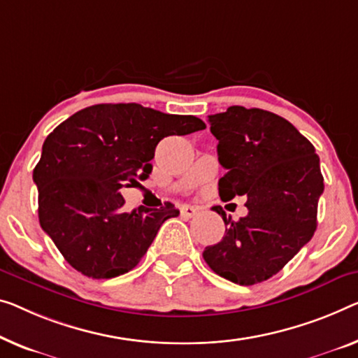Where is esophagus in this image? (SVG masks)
Here are the masks:
<instances>
[{
    "mask_svg": "<svg viewBox=\"0 0 358 358\" xmlns=\"http://www.w3.org/2000/svg\"><path fill=\"white\" fill-rule=\"evenodd\" d=\"M197 210H199V209H197L196 206H189V204H185V206L180 207L181 215H185V217H193V215H196Z\"/></svg>",
    "mask_w": 358,
    "mask_h": 358,
    "instance_id": "esophagus-1",
    "label": "esophagus"
}]
</instances>
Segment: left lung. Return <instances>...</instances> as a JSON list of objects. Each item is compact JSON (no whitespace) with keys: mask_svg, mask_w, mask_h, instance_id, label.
I'll return each mask as SVG.
<instances>
[{"mask_svg":"<svg viewBox=\"0 0 358 358\" xmlns=\"http://www.w3.org/2000/svg\"><path fill=\"white\" fill-rule=\"evenodd\" d=\"M218 140V180L223 201L248 196V215L227 218L225 236L202 257L217 275L250 286L278 273L317 230V207L324 185L315 148L286 119L264 109L231 106L209 115Z\"/></svg>","mask_w":358,"mask_h":358,"instance_id":"left-lung-1","label":"left lung"}]
</instances>
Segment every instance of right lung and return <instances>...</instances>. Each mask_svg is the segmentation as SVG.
Wrapping results in <instances>:
<instances>
[{
	"label": "right lung",
	"instance_id": "1",
	"mask_svg": "<svg viewBox=\"0 0 358 358\" xmlns=\"http://www.w3.org/2000/svg\"><path fill=\"white\" fill-rule=\"evenodd\" d=\"M194 115L164 114L141 104H96L57 125L34 169L40 225L80 273L108 280L135 268L167 218L180 210L124 212L122 188L151 173L165 136L204 130Z\"/></svg>",
	"mask_w": 358,
	"mask_h": 358
}]
</instances>
